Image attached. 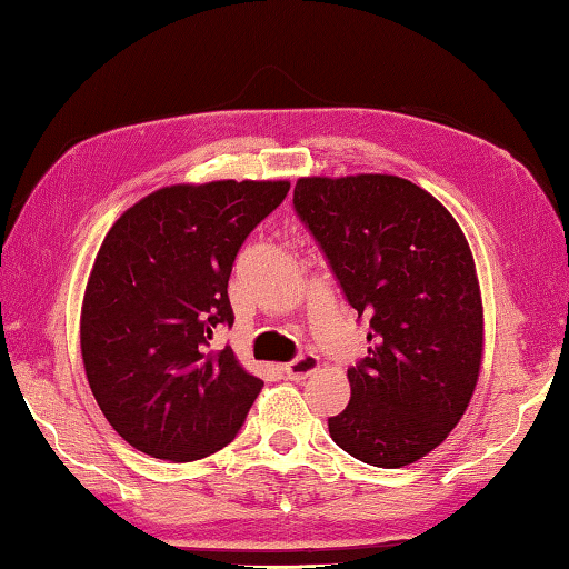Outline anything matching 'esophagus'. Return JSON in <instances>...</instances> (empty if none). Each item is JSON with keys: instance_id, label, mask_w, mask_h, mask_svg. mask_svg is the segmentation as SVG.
<instances>
[{"instance_id": "34e87169", "label": "esophagus", "mask_w": 569, "mask_h": 569, "mask_svg": "<svg viewBox=\"0 0 569 569\" xmlns=\"http://www.w3.org/2000/svg\"><path fill=\"white\" fill-rule=\"evenodd\" d=\"M318 368H320V358L312 356V352H305V356L284 362V366H282L284 376L290 380H305L307 376H310V372H315Z\"/></svg>"}]
</instances>
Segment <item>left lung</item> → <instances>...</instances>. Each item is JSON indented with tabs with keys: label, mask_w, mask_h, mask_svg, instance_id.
Here are the masks:
<instances>
[{
	"label": "left lung",
	"mask_w": 569,
	"mask_h": 569,
	"mask_svg": "<svg viewBox=\"0 0 569 569\" xmlns=\"http://www.w3.org/2000/svg\"><path fill=\"white\" fill-rule=\"evenodd\" d=\"M295 211L358 318L368 356L348 368L350 403L332 441L370 467H408L461 421L477 388L483 312L459 223L398 176L300 179Z\"/></svg>",
	"instance_id": "obj_1"
}]
</instances>
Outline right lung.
Instances as JSON below:
<instances>
[{"label": "right lung", "mask_w": 569, "mask_h": 569, "mask_svg": "<svg viewBox=\"0 0 569 569\" xmlns=\"http://www.w3.org/2000/svg\"><path fill=\"white\" fill-rule=\"evenodd\" d=\"M290 181L179 183L133 203L102 239L80 315L86 376L108 423L153 459L197 461L234 441L262 380L231 348L229 274Z\"/></svg>", "instance_id": "obj_1"}]
</instances>
